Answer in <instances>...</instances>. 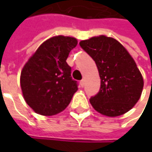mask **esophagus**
Here are the masks:
<instances>
[{"label":"esophagus","mask_w":152,"mask_h":152,"mask_svg":"<svg viewBox=\"0 0 152 152\" xmlns=\"http://www.w3.org/2000/svg\"><path fill=\"white\" fill-rule=\"evenodd\" d=\"M84 85H85V80H81L80 81V86L81 87H84Z\"/></svg>","instance_id":"1"}]
</instances>
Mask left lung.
Masks as SVG:
<instances>
[{
    "label": "left lung",
    "mask_w": 152,
    "mask_h": 152,
    "mask_svg": "<svg viewBox=\"0 0 152 152\" xmlns=\"http://www.w3.org/2000/svg\"><path fill=\"white\" fill-rule=\"evenodd\" d=\"M79 45L95 61L101 79L100 91L90 100L93 108L111 118L131 110L140 98L144 80L125 47L106 35L81 40Z\"/></svg>",
    "instance_id": "obj_1"
}]
</instances>
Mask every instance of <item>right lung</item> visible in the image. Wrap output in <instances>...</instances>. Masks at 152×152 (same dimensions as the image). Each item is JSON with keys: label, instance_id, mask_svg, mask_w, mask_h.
<instances>
[{"label": "right lung", "instance_id": "obj_1", "mask_svg": "<svg viewBox=\"0 0 152 152\" xmlns=\"http://www.w3.org/2000/svg\"><path fill=\"white\" fill-rule=\"evenodd\" d=\"M78 44L77 39L57 35L38 47L21 71L20 85L26 103L43 116L60 113L78 91L67 65L68 54Z\"/></svg>", "mask_w": 152, "mask_h": 152}]
</instances>
